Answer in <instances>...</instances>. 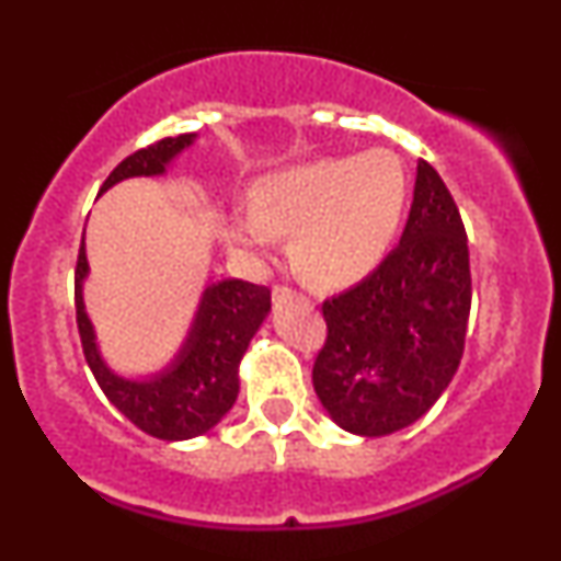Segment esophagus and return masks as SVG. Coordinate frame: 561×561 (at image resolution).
<instances>
[{"label":"esophagus","instance_id":"1","mask_svg":"<svg viewBox=\"0 0 561 561\" xmlns=\"http://www.w3.org/2000/svg\"><path fill=\"white\" fill-rule=\"evenodd\" d=\"M272 298H274L276 306H282V302L298 298V289H293V287H287V285H276V287L272 289Z\"/></svg>","mask_w":561,"mask_h":561}]
</instances>
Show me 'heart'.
Returning a JSON list of instances; mask_svg holds the SVG:
<instances>
[{
	"label": "heart",
	"instance_id": "obj_1",
	"mask_svg": "<svg viewBox=\"0 0 561 561\" xmlns=\"http://www.w3.org/2000/svg\"><path fill=\"white\" fill-rule=\"evenodd\" d=\"M403 205L405 169L396 152L321 158L263 179L240 231L255 248L293 234L295 268L317 285L337 287L377 266L396 237Z\"/></svg>",
	"mask_w": 561,
	"mask_h": 561
}]
</instances>
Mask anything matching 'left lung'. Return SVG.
I'll return each mask as SVG.
<instances>
[{"label":"left lung","mask_w":561,"mask_h":561,"mask_svg":"<svg viewBox=\"0 0 561 561\" xmlns=\"http://www.w3.org/2000/svg\"><path fill=\"white\" fill-rule=\"evenodd\" d=\"M472 306L467 231L427 160L401 242L356 287L321 302L313 390L347 433L379 437L433 409L461 364Z\"/></svg>","instance_id":"obj_1"}]
</instances>
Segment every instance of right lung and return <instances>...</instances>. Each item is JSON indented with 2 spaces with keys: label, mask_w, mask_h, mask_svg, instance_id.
Listing matches in <instances>:
<instances>
[{
  "label": "right lung",
  "mask_w": 561,
  "mask_h": 561,
  "mask_svg": "<svg viewBox=\"0 0 561 561\" xmlns=\"http://www.w3.org/2000/svg\"><path fill=\"white\" fill-rule=\"evenodd\" d=\"M192 141L195 134H179L141 147L115 165L100 192L111 190L121 179L163 173L165 165ZM87 268L81 242L79 261H76V324H79L83 356L107 401L128 422L137 424L141 433L160 440H186L208 433L237 401L240 358L272 308V289L242 279H224L208 287L190 337L169 369L147 382H131L113 375L96 353L94 332L81 298Z\"/></svg>",
  "instance_id": "obj_1"
}]
</instances>
